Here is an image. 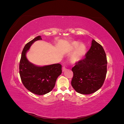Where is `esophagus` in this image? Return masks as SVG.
Returning <instances> with one entry per match:
<instances>
[{"label": "esophagus", "mask_w": 124, "mask_h": 124, "mask_svg": "<svg viewBox=\"0 0 124 124\" xmlns=\"http://www.w3.org/2000/svg\"><path fill=\"white\" fill-rule=\"evenodd\" d=\"M67 70V69H66V68L65 67H64L63 66V67H62V72H64L65 71H66Z\"/></svg>", "instance_id": "esophagus-1"}]
</instances>
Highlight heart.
<instances>
[{
    "mask_svg": "<svg viewBox=\"0 0 124 124\" xmlns=\"http://www.w3.org/2000/svg\"><path fill=\"white\" fill-rule=\"evenodd\" d=\"M70 49L71 52H73L70 56V61L72 63L80 61L84 58L87 52V47L85 45L77 41L71 43Z\"/></svg>",
    "mask_w": 124,
    "mask_h": 124,
    "instance_id": "b5f03b06",
    "label": "heart"
}]
</instances>
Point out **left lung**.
<instances>
[{"mask_svg": "<svg viewBox=\"0 0 124 124\" xmlns=\"http://www.w3.org/2000/svg\"><path fill=\"white\" fill-rule=\"evenodd\" d=\"M71 85L77 92L88 95L102 86L107 72V60L102 46L94 40L85 58L76 62L72 69Z\"/></svg>", "mask_w": 124, "mask_h": 124, "instance_id": "1", "label": "left lung"}]
</instances>
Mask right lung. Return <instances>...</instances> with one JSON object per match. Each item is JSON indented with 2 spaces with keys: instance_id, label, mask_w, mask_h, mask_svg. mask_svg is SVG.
<instances>
[{
  "instance_id": "1",
  "label": "right lung",
  "mask_w": 124,
  "mask_h": 124,
  "mask_svg": "<svg viewBox=\"0 0 124 124\" xmlns=\"http://www.w3.org/2000/svg\"><path fill=\"white\" fill-rule=\"evenodd\" d=\"M40 40L42 38L39 36L25 45L22 53L19 69L21 80L25 87L35 94L43 95L53 89L62 71V65L59 63L38 66L29 62L26 53L31 45Z\"/></svg>"
}]
</instances>
